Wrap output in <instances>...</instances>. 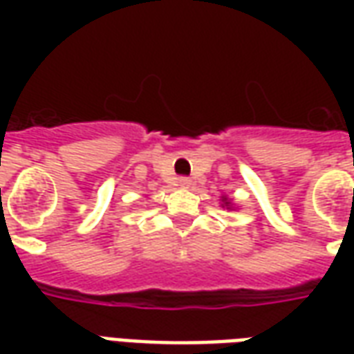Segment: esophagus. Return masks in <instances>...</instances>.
I'll list each match as a JSON object with an SVG mask.
<instances>
[{"label": "esophagus", "instance_id": "obj_1", "mask_svg": "<svg viewBox=\"0 0 354 354\" xmlns=\"http://www.w3.org/2000/svg\"><path fill=\"white\" fill-rule=\"evenodd\" d=\"M178 185H180V187H192V180H189V178H180V180H178Z\"/></svg>", "mask_w": 354, "mask_h": 354}]
</instances>
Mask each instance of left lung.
Wrapping results in <instances>:
<instances>
[{"label":"left lung","mask_w":354,"mask_h":354,"mask_svg":"<svg viewBox=\"0 0 354 354\" xmlns=\"http://www.w3.org/2000/svg\"><path fill=\"white\" fill-rule=\"evenodd\" d=\"M222 208H227V210H233L235 208V205H233V201L230 199V197H225V195H222Z\"/></svg>","instance_id":"left-lung-1"}]
</instances>
